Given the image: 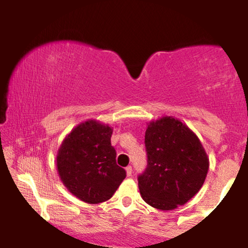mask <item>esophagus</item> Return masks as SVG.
Segmentation results:
<instances>
[{
  "label": "esophagus",
  "instance_id": "esophagus-1",
  "mask_svg": "<svg viewBox=\"0 0 248 248\" xmlns=\"http://www.w3.org/2000/svg\"><path fill=\"white\" fill-rule=\"evenodd\" d=\"M132 172H133V168L130 167V166H128V167L126 168V173H127V176L132 175Z\"/></svg>",
  "mask_w": 248,
  "mask_h": 248
}]
</instances>
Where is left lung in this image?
Listing matches in <instances>:
<instances>
[{
	"label": "left lung",
	"mask_w": 248,
	"mask_h": 248,
	"mask_svg": "<svg viewBox=\"0 0 248 248\" xmlns=\"http://www.w3.org/2000/svg\"><path fill=\"white\" fill-rule=\"evenodd\" d=\"M147 169L139 189L147 204L162 211L184 205L197 193L209 171V157L198 136L181 120L162 116L147 124Z\"/></svg>",
	"instance_id": "left-lung-1"
}]
</instances>
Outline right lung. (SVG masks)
<instances>
[{"mask_svg":"<svg viewBox=\"0 0 248 248\" xmlns=\"http://www.w3.org/2000/svg\"><path fill=\"white\" fill-rule=\"evenodd\" d=\"M113 127L88 119L62 140L56 163L59 178L69 191L88 204L106 202L120 186L126 171L116 164L110 144Z\"/></svg>","mask_w":248,"mask_h":248,"instance_id":"add662e5","label":"right lung"}]
</instances>
